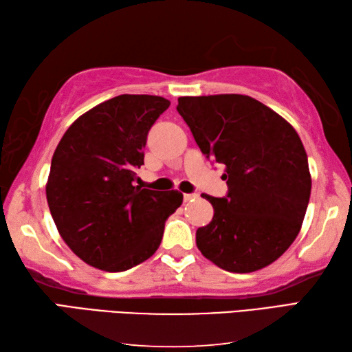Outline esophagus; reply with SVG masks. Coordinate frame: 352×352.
<instances>
[{
    "instance_id": "obj_1",
    "label": "esophagus",
    "mask_w": 352,
    "mask_h": 352,
    "mask_svg": "<svg viewBox=\"0 0 352 352\" xmlns=\"http://www.w3.org/2000/svg\"><path fill=\"white\" fill-rule=\"evenodd\" d=\"M197 197H199L197 192H188V195H184L185 202H192V200L197 199Z\"/></svg>"
}]
</instances>
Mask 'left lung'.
I'll return each mask as SVG.
<instances>
[{
	"mask_svg": "<svg viewBox=\"0 0 352 352\" xmlns=\"http://www.w3.org/2000/svg\"><path fill=\"white\" fill-rule=\"evenodd\" d=\"M176 109L202 153L225 166L228 195H202L214 216L197 229L199 250L234 274L269 266L295 241L310 200L311 176L299 135L249 96L179 97Z\"/></svg>",
	"mask_w": 352,
	"mask_h": 352,
	"instance_id": "8db88e82",
	"label": "left lung"
}]
</instances>
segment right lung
Listing matches in <instances>:
<instances>
[{
	"mask_svg": "<svg viewBox=\"0 0 352 352\" xmlns=\"http://www.w3.org/2000/svg\"><path fill=\"white\" fill-rule=\"evenodd\" d=\"M170 102L123 94L68 127L47 181L50 212L63 241L92 267L123 272L160 248L166 220L182 205L177 190L133 186L147 133Z\"/></svg>",
	"mask_w": 352,
	"mask_h": 352,
	"instance_id": "obj_1",
	"label": "right lung"
}]
</instances>
